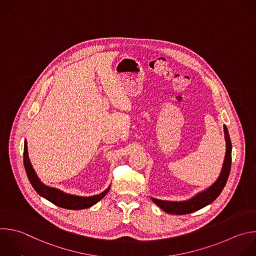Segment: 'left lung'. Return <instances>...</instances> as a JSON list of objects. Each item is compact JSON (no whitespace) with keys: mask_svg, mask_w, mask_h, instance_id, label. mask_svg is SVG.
I'll use <instances>...</instances> for the list:
<instances>
[{"mask_svg":"<svg viewBox=\"0 0 256 256\" xmlns=\"http://www.w3.org/2000/svg\"><path fill=\"white\" fill-rule=\"evenodd\" d=\"M223 128H224L225 142H226V152H225V158L222 164L221 172L217 180L207 189L197 193L195 196L185 201H166V200H160V199L150 197L152 202L156 204L160 209H162L166 213L174 214V215H185V214L193 213L211 204L220 195V193L222 192L223 188L226 185V182L230 173L231 150H232V144H231V140L229 136L228 130L225 124L223 126Z\"/></svg>","mask_w":256,"mask_h":256,"instance_id":"8db88e82","label":"left lung"}]
</instances>
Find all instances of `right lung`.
Returning a JSON list of instances; mask_svg holds the SVG:
<instances>
[{
	"label": "right lung",
	"mask_w": 256,
	"mask_h": 256,
	"mask_svg": "<svg viewBox=\"0 0 256 256\" xmlns=\"http://www.w3.org/2000/svg\"><path fill=\"white\" fill-rule=\"evenodd\" d=\"M24 166L26 173L28 176V179L35 189V191L43 198L46 200L50 201L51 203L55 204L58 207L65 208V209H70V210H80V209H86L94 204H96L98 201H100L110 191V185L106 189L104 192L94 195V196H88V197H83V196H77L73 194H68L65 193L59 189H56L54 187H49L45 184H43L39 177L37 176L34 168L32 166V164L29 158L28 154V146H27V140H25L24 144Z\"/></svg>",
	"instance_id": "right-lung-1"
}]
</instances>
